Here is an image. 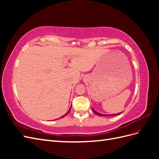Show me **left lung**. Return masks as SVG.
I'll return each mask as SVG.
<instances>
[{
  "mask_svg": "<svg viewBox=\"0 0 159 159\" xmlns=\"http://www.w3.org/2000/svg\"><path fill=\"white\" fill-rule=\"evenodd\" d=\"M92 110H93V113H95V114H96V115H99V116H102V117H104V116H115V115H120L121 114L122 112H121V113H116V114H109V115H106V114H102V113H99V112H98V111H96L93 109V108H92Z\"/></svg>",
  "mask_w": 159,
  "mask_h": 159,
  "instance_id": "8db88e82",
  "label": "left lung"
}]
</instances>
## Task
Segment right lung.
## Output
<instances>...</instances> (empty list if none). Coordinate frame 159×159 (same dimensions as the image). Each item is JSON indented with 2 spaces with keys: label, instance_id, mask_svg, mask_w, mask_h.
I'll list each match as a JSON object with an SVG mask.
<instances>
[{
  "label": "right lung",
  "instance_id": "right-lung-1",
  "mask_svg": "<svg viewBox=\"0 0 159 159\" xmlns=\"http://www.w3.org/2000/svg\"><path fill=\"white\" fill-rule=\"evenodd\" d=\"M70 109H71V107H70V109H69V110H68V112H67V113H66V114H65V115H63V116H61V117H60V118H61V117H64V116H66V115H67V114H68V113H69V112H70Z\"/></svg>",
  "mask_w": 159,
  "mask_h": 159
}]
</instances>
